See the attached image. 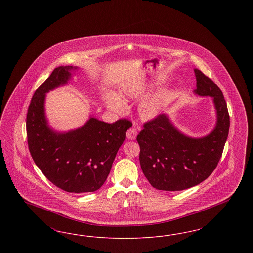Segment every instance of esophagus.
Wrapping results in <instances>:
<instances>
[{
	"label": "esophagus",
	"instance_id": "esophagus-1",
	"mask_svg": "<svg viewBox=\"0 0 253 253\" xmlns=\"http://www.w3.org/2000/svg\"><path fill=\"white\" fill-rule=\"evenodd\" d=\"M137 135V131L135 128H130L127 132H126V137L129 139V140H133L135 139Z\"/></svg>",
	"mask_w": 253,
	"mask_h": 253
}]
</instances>
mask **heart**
Listing matches in <instances>:
<instances>
[{
	"instance_id": "b5f03b06",
	"label": "heart",
	"mask_w": 253,
	"mask_h": 253,
	"mask_svg": "<svg viewBox=\"0 0 253 253\" xmlns=\"http://www.w3.org/2000/svg\"><path fill=\"white\" fill-rule=\"evenodd\" d=\"M151 87L152 84H148L142 81H135L134 83L121 87L120 90L121 97L125 100L137 99L145 96ZM122 98L114 94H106L104 96V101L111 111L115 113H123L126 110V104ZM165 98V94H159L157 96L144 98L138 106L140 117L145 121H151L157 118L162 109Z\"/></svg>"
}]
</instances>
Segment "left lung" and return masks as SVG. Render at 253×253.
I'll return each instance as SVG.
<instances>
[{
	"label": "left lung",
	"mask_w": 253,
	"mask_h": 253,
	"mask_svg": "<svg viewBox=\"0 0 253 253\" xmlns=\"http://www.w3.org/2000/svg\"><path fill=\"white\" fill-rule=\"evenodd\" d=\"M200 96H211L216 109V124L208 135L194 138L174 127L166 114L143 125L136 140L139 161L150 184L161 191H182L207 179L222 157L229 130V116L222 91L210 78L194 69Z\"/></svg>",
	"instance_id": "left-lung-1"
}]
</instances>
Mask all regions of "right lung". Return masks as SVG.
<instances>
[{"label": "right lung", "mask_w": 253, "mask_h": 253, "mask_svg": "<svg viewBox=\"0 0 253 253\" xmlns=\"http://www.w3.org/2000/svg\"><path fill=\"white\" fill-rule=\"evenodd\" d=\"M76 66H60L34 93L26 117L31 157L45 177L68 193L96 192L107 179L117 153L132 126L128 120L110 124L91 117L67 132L49 127L44 112L46 93L67 84Z\"/></svg>", "instance_id": "1"}]
</instances>
